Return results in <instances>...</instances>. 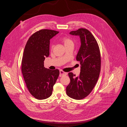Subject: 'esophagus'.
Segmentation results:
<instances>
[{"mask_svg":"<svg viewBox=\"0 0 127 127\" xmlns=\"http://www.w3.org/2000/svg\"><path fill=\"white\" fill-rule=\"evenodd\" d=\"M60 77H63V76H66L67 75V73L65 72H64V71H63V70H61L60 71Z\"/></svg>","mask_w":127,"mask_h":127,"instance_id":"esophagus-1","label":"esophagus"}]
</instances>
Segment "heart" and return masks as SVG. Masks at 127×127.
I'll use <instances>...</instances> for the list:
<instances>
[{"mask_svg":"<svg viewBox=\"0 0 127 127\" xmlns=\"http://www.w3.org/2000/svg\"><path fill=\"white\" fill-rule=\"evenodd\" d=\"M61 40L64 44V45H65V47L67 45H70V44H73V41L72 40L67 36H64L61 37ZM53 47H54V45H52L51 48H53Z\"/></svg>","mask_w":127,"mask_h":127,"instance_id":"obj_1","label":"heart"}]
</instances>
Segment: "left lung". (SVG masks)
Wrapping results in <instances>:
<instances>
[{
  "mask_svg": "<svg viewBox=\"0 0 127 127\" xmlns=\"http://www.w3.org/2000/svg\"><path fill=\"white\" fill-rule=\"evenodd\" d=\"M69 34L80 36L81 46L76 60L81 67L78 77L68 73L70 81L66 93L68 97L79 100L87 97L97 83L101 68L100 52L96 39L89 30L81 28Z\"/></svg>",
  "mask_w": 127,
  "mask_h": 127,
  "instance_id": "left-lung-1",
  "label": "left lung"
}]
</instances>
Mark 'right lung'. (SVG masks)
I'll return each mask as SVG.
<instances>
[{"label":"right lung","instance_id":"1","mask_svg":"<svg viewBox=\"0 0 127 127\" xmlns=\"http://www.w3.org/2000/svg\"><path fill=\"white\" fill-rule=\"evenodd\" d=\"M59 31L44 29L33 34L25 46L21 70L30 94L37 99L50 97L60 74L59 69L45 68L44 61L49 55L50 39Z\"/></svg>","mask_w":127,"mask_h":127}]
</instances>
